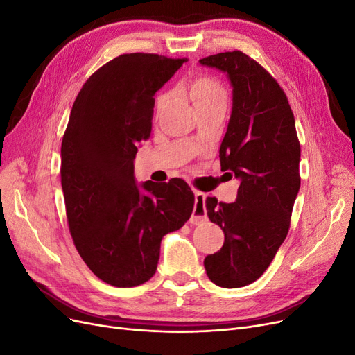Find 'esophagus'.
Listing matches in <instances>:
<instances>
[{
  "label": "esophagus",
  "instance_id": "1",
  "mask_svg": "<svg viewBox=\"0 0 355 355\" xmlns=\"http://www.w3.org/2000/svg\"><path fill=\"white\" fill-rule=\"evenodd\" d=\"M196 196V206L194 210H192V216H191V223L198 225L207 219V210H206V204H204V200H206V194H202L200 191L194 192Z\"/></svg>",
  "mask_w": 355,
  "mask_h": 355
}]
</instances>
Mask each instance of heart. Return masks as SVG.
Returning a JSON list of instances; mask_svg holds the SVG:
<instances>
[{"instance_id":"heart-1","label":"heart","mask_w":355,"mask_h":355,"mask_svg":"<svg viewBox=\"0 0 355 355\" xmlns=\"http://www.w3.org/2000/svg\"><path fill=\"white\" fill-rule=\"evenodd\" d=\"M179 92L188 96L198 112L211 108H227L228 90L223 85V83L219 78L213 77V75H196L194 78H191L182 87H179ZM167 102L168 94H161L157 99V111L164 110Z\"/></svg>"}]
</instances>
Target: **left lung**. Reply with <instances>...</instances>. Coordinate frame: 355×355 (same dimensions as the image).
I'll list each match as a JSON object with an SVG mask.
<instances>
[{"mask_svg": "<svg viewBox=\"0 0 355 355\" xmlns=\"http://www.w3.org/2000/svg\"><path fill=\"white\" fill-rule=\"evenodd\" d=\"M228 73L232 114L222 141L220 168L240 179L237 201L206 198L209 219L225 234L204 259L210 280L225 288L256 282L290 228L300 187V144L287 96L272 75L240 50L200 59Z\"/></svg>", "mask_w": 355, "mask_h": 355, "instance_id": "left-lung-1", "label": "left lung"}]
</instances>
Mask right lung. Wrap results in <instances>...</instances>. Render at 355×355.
I'll return each mask as SVG.
<instances>
[{"instance_id":"add662e5","label":"right lung","mask_w":355,"mask_h":355,"mask_svg":"<svg viewBox=\"0 0 355 355\" xmlns=\"http://www.w3.org/2000/svg\"><path fill=\"white\" fill-rule=\"evenodd\" d=\"M188 59L130 53L105 63L72 105L60 148V182L69 232L81 259L115 287L146 283L161 239L184 227L194 192L182 179L139 191L137 144L153 130L154 96Z\"/></svg>"}]
</instances>
